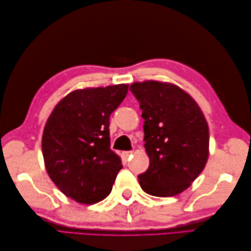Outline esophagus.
<instances>
[{"label": "esophagus", "mask_w": 251, "mask_h": 251, "mask_svg": "<svg viewBox=\"0 0 251 251\" xmlns=\"http://www.w3.org/2000/svg\"><path fill=\"white\" fill-rule=\"evenodd\" d=\"M131 154H132L131 151H124V152L122 153V156H123V158L125 159V161H128V159L131 156Z\"/></svg>", "instance_id": "34e87169"}]
</instances>
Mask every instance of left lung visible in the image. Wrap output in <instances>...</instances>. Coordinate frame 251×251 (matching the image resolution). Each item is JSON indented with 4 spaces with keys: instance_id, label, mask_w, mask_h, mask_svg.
I'll use <instances>...</instances> for the list:
<instances>
[{
    "instance_id": "obj_1",
    "label": "left lung",
    "mask_w": 251,
    "mask_h": 251,
    "mask_svg": "<svg viewBox=\"0 0 251 251\" xmlns=\"http://www.w3.org/2000/svg\"><path fill=\"white\" fill-rule=\"evenodd\" d=\"M129 90L139 101L145 119V148L150 158L146 173L138 176L146 193L177 195L205 168L209 129L194 99L174 84L134 83Z\"/></svg>"
}]
</instances>
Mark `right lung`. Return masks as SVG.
Listing matches in <instances>:
<instances>
[{
    "label": "right lung",
    "mask_w": 251,
    "mask_h": 251,
    "mask_svg": "<svg viewBox=\"0 0 251 251\" xmlns=\"http://www.w3.org/2000/svg\"><path fill=\"white\" fill-rule=\"evenodd\" d=\"M128 85L77 89L58 103L46 122L42 151L50 179L66 196L95 204L110 194L121 158L110 149V115Z\"/></svg>",
    "instance_id": "obj_1"
}]
</instances>
